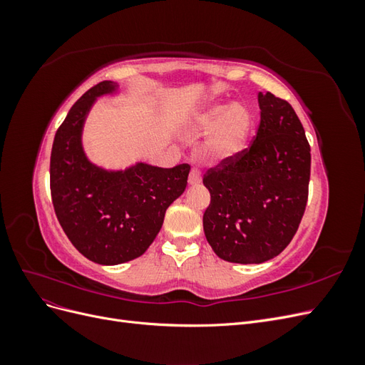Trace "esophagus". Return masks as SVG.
Instances as JSON below:
<instances>
[{
	"instance_id": "1",
	"label": "esophagus",
	"mask_w": 365,
	"mask_h": 365,
	"mask_svg": "<svg viewBox=\"0 0 365 365\" xmlns=\"http://www.w3.org/2000/svg\"><path fill=\"white\" fill-rule=\"evenodd\" d=\"M201 182V170L197 168H192L190 175H189V184L190 185H196Z\"/></svg>"
}]
</instances>
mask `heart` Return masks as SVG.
<instances>
[{
	"mask_svg": "<svg viewBox=\"0 0 365 365\" xmlns=\"http://www.w3.org/2000/svg\"><path fill=\"white\" fill-rule=\"evenodd\" d=\"M252 129V115L248 109L235 103H219L210 106L202 113L192 130L195 134H207L213 130L207 140L204 153L210 161H225L245 148Z\"/></svg>",
	"mask_w": 365,
	"mask_h": 365,
	"instance_id": "obj_1",
	"label": "heart"
}]
</instances>
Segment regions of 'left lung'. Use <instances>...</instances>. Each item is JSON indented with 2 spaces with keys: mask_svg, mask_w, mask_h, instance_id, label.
<instances>
[{
  "mask_svg": "<svg viewBox=\"0 0 365 365\" xmlns=\"http://www.w3.org/2000/svg\"><path fill=\"white\" fill-rule=\"evenodd\" d=\"M260 123L251 145L210 168L204 233L217 257L263 263L289 245L306 210L311 146L294 108L259 93Z\"/></svg>",
  "mask_w": 365,
  "mask_h": 365,
  "instance_id": "obj_1",
  "label": "left lung"
}]
</instances>
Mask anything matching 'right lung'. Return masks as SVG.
I'll list each match as a JSON object with an SVG mask.
<instances>
[{"mask_svg": "<svg viewBox=\"0 0 365 365\" xmlns=\"http://www.w3.org/2000/svg\"><path fill=\"white\" fill-rule=\"evenodd\" d=\"M115 88L103 81L71 106L50 157L51 201L59 224L77 251L101 264L134 260L150 247L190 172L189 164L163 169L145 163L106 172L86 160L81 145L85 117L96 97Z\"/></svg>", "mask_w": 365, "mask_h": 365, "instance_id": "obj_1", "label": "right lung"}]
</instances>
